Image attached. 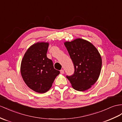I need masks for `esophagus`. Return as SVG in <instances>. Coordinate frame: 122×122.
<instances>
[{"mask_svg":"<svg viewBox=\"0 0 122 122\" xmlns=\"http://www.w3.org/2000/svg\"><path fill=\"white\" fill-rule=\"evenodd\" d=\"M60 73H61V74H63L64 73V70H61L60 71Z\"/></svg>","mask_w":122,"mask_h":122,"instance_id":"esophagus-1","label":"esophagus"}]
</instances>
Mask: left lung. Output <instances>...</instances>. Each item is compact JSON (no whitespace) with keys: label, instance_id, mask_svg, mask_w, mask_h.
Masks as SVG:
<instances>
[{"label":"left lung","instance_id":"obj_1","mask_svg":"<svg viewBox=\"0 0 122 122\" xmlns=\"http://www.w3.org/2000/svg\"><path fill=\"white\" fill-rule=\"evenodd\" d=\"M64 44L74 65V74L66 76L71 86L78 91L91 88L101 71L102 60L98 50L91 43L80 38Z\"/></svg>","mask_w":122,"mask_h":122}]
</instances>
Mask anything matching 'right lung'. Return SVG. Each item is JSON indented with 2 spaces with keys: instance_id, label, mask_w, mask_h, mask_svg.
<instances>
[{
  "instance_id": "1",
  "label": "right lung",
  "mask_w": 122,
  "mask_h": 122,
  "mask_svg": "<svg viewBox=\"0 0 122 122\" xmlns=\"http://www.w3.org/2000/svg\"><path fill=\"white\" fill-rule=\"evenodd\" d=\"M48 42H37L27 49L21 60L20 73L24 82L33 91L39 93L51 88L60 71L54 67L52 61L47 57Z\"/></svg>"
}]
</instances>
